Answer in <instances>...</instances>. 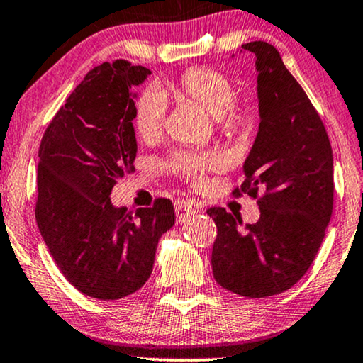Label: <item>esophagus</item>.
Returning a JSON list of instances; mask_svg holds the SVG:
<instances>
[{
    "instance_id": "1",
    "label": "esophagus",
    "mask_w": 363,
    "mask_h": 363,
    "mask_svg": "<svg viewBox=\"0 0 363 363\" xmlns=\"http://www.w3.org/2000/svg\"><path fill=\"white\" fill-rule=\"evenodd\" d=\"M196 211V208L193 203L186 201V200H178L175 201V213H177V221L183 223L185 220H188V216L193 215Z\"/></svg>"
}]
</instances>
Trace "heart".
Returning a JSON list of instances; mask_svg holds the SVG:
<instances>
[{
	"label": "heart",
	"instance_id": "obj_1",
	"mask_svg": "<svg viewBox=\"0 0 363 363\" xmlns=\"http://www.w3.org/2000/svg\"><path fill=\"white\" fill-rule=\"evenodd\" d=\"M167 89L215 116L223 130L241 132L251 123V107L235 101V84L216 69L190 67L175 81H168ZM165 108V99L155 89H143L138 94L133 116L138 137L143 140H155L160 135ZM167 167L186 180L198 182L206 172L220 168L221 158L213 152H177L168 158Z\"/></svg>",
	"mask_w": 363,
	"mask_h": 363
}]
</instances>
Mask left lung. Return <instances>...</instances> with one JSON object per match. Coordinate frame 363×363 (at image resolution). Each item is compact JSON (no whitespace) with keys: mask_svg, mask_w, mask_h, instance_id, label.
I'll use <instances>...</instances> for the list:
<instances>
[{"mask_svg":"<svg viewBox=\"0 0 363 363\" xmlns=\"http://www.w3.org/2000/svg\"><path fill=\"white\" fill-rule=\"evenodd\" d=\"M255 52L259 130L245 162V182L233 190L257 200L255 225L225 208H208L216 225L213 276L245 297H267L296 284L319 251L334 208V158L329 135L281 54L264 41Z\"/></svg>","mask_w":363,"mask_h":363,"instance_id":"obj_1","label":"left lung"}]
</instances>
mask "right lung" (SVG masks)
<instances>
[{
	"label": "right lung",
	"instance_id": "add662e5",
	"mask_svg": "<svg viewBox=\"0 0 363 363\" xmlns=\"http://www.w3.org/2000/svg\"><path fill=\"white\" fill-rule=\"evenodd\" d=\"M150 74L125 59L94 67L39 145V231L64 277L94 299H122L140 289L152 274L158 240L175 223L167 198L135 213L111 203L112 188L135 170L132 91Z\"/></svg>",
	"mask_w": 363,
	"mask_h": 363
}]
</instances>
